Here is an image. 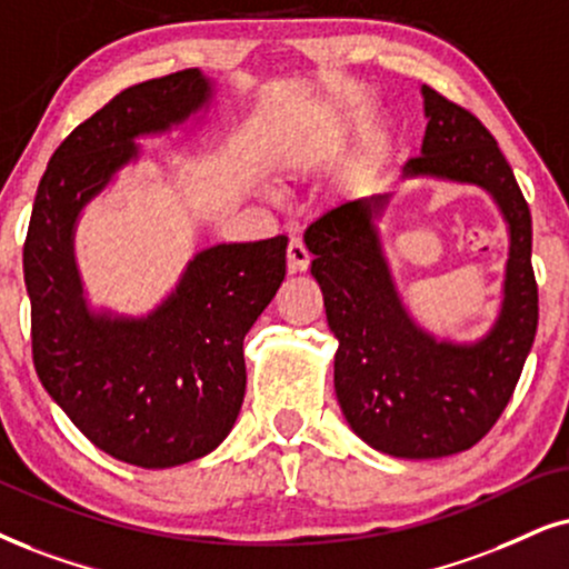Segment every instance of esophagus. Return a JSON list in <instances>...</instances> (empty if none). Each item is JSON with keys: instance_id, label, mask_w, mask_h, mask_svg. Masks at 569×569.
Segmentation results:
<instances>
[{"instance_id": "obj_1", "label": "esophagus", "mask_w": 569, "mask_h": 569, "mask_svg": "<svg viewBox=\"0 0 569 569\" xmlns=\"http://www.w3.org/2000/svg\"><path fill=\"white\" fill-rule=\"evenodd\" d=\"M286 260H289V272H305L312 257H309V249L305 247V241L291 239L289 251H286Z\"/></svg>"}]
</instances>
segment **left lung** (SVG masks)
<instances>
[{"label":"left lung","mask_w":569,"mask_h":569,"mask_svg":"<svg viewBox=\"0 0 569 569\" xmlns=\"http://www.w3.org/2000/svg\"><path fill=\"white\" fill-rule=\"evenodd\" d=\"M420 91L426 139L401 178L478 186L507 222L505 286L488 333L449 341L409 315L378 228L391 193L343 201L305 233L328 328L338 338V405L365 443L401 459L451 457L476 446L512 399L538 328L533 228L515 172L476 114L428 86Z\"/></svg>","instance_id":"1"}]
</instances>
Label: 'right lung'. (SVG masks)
Masks as SVG:
<instances>
[{"label": "right lung", "mask_w": 569, "mask_h": 569, "mask_svg": "<svg viewBox=\"0 0 569 569\" xmlns=\"http://www.w3.org/2000/svg\"><path fill=\"white\" fill-rule=\"evenodd\" d=\"M212 97L191 68L136 83L83 120L47 164L23 247L41 386L97 449L147 470L193 462L231 433L247 391L243 336L283 283L289 239L197 251L176 289L133 318L89 305L76 226L139 160V139L186 126Z\"/></svg>", "instance_id": "add662e5"}]
</instances>
